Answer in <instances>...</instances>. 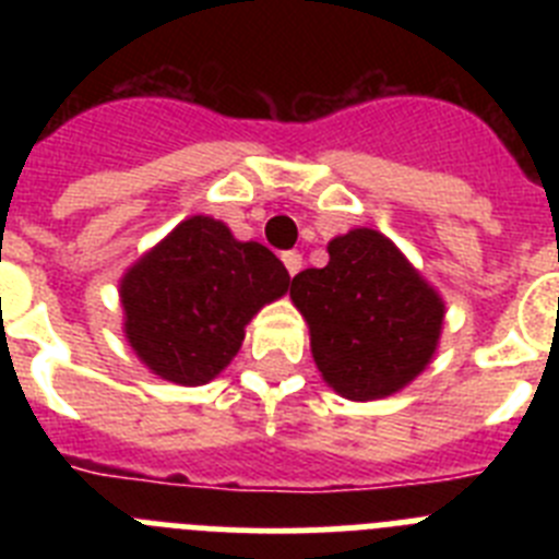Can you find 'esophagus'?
Returning a JSON list of instances; mask_svg holds the SVG:
<instances>
[{
	"mask_svg": "<svg viewBox=\"0 0 559 559\" xmlns=\"http://www.w3.org/2000/svg\"><path fill=\"white\" fill-rule=\"evenodd\" d=\"M283 263L285 269H288V274L296 276L299 274V269H302V254H299V251H285Z\"/></svg>",
	"mask_w": 559,
	"mask_h": 559,
	"instance_id": "esophagus-1",
	"label": "esophagus"
}]
</instances>
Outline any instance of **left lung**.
Wrapping results in <instances>:
<instances>
[{"label": "left lung", "mask_w": 559, "mask_h": 559, "mask_svg": "<svg viewBox=\"0 0 559 559\" xmlns=\"http://www.w3.org/2000/svg\"><path fill=\"white\" fill-rule=\"evenodd\" d=\"M328 251L324 269L290 283L316 367L344 397H389L431 364L445 302L380 231L353 229Z\"/></svg>", "instance_id": "obj_1"}]
</instances>
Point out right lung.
Here are the masks:
<instances>
[{
  "instance_id": "right-lung-1",
  "label": "right lung",
  "mask_w": 559,
  "mask_h": 559,
  "mask_svg": "<svg viewBox=\"0 0 559 559\" xmlns=\"http://www.w3.org/2000/svg\"><path fill=\"white\" fill-rule=\"evenodd\" d=\"M288 285L274 251L240 243L221 221L192 215L120 280L126 338L153 374L201 386L229 367L246 324Z\"/></svg>"
}]
</instances>
